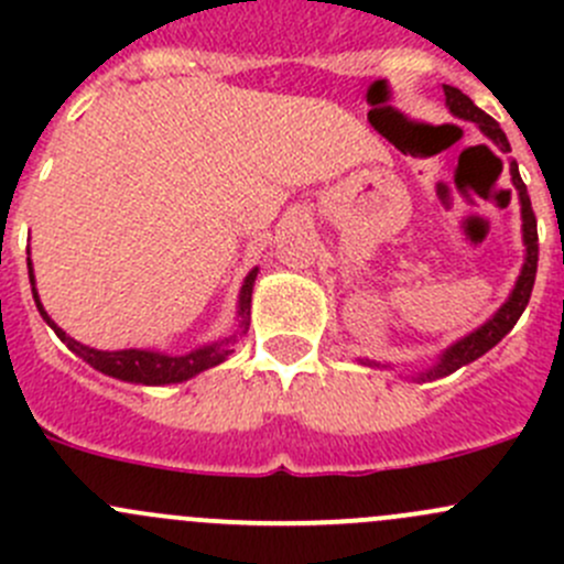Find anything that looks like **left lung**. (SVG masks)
<instances>
[{"mask_svg":"<svg viewBox=\"0 0 564 564\" xmlns=\"http://www.w3.org/2000/svg\"><path fill=\"white\" fill-rule=\"evenodd\" d=\"M445 98H447V106H451V111L456 113L460 119H471V122L480 124L482 133L488 135V139L494 141L497 147H502L505 152H510V144H508V135L502 133V128H499V122L494 117H488L482 108H477L471 104L469 98H466L464 93L456 87H447L445 84ZM510 174H513V185L516 191H519V198H521V218H524V246H527V261H524V270H521L519 275V283H516L513 294H510L508 303L502 305V308L497 311V316L488 318L486 324H482L480 329H475L471 335H466L464 340H458V344H453L451 349L445 351V355L440 357V362H436L431 371H425L423 377L417 379H436V377H447V373L458 371L460 366H466V362L477 360V357L486 355L488 349H494V346L499 344V340L505 338V335L513 329V324L519 322L521 314H524V308L529 305V297H532V286H534V272H538V220H534V213H532V202H529V193H527V185L524 180H521L519 174V163H510Z\"/></svg>","mask_w":564,"mask_h":564,"instance_id":"left-lung-1","label":"left lung"}]
</instances>
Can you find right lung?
Masks as SVG:
<instances>
[{
    "mask_svg": "<svg viewBox=\"0 0 564 564\" xmlns=\"http://www.w3.org/2000/svg\"><path fill=\"white\" fill-rule=\"evenodd\" d=\"M26 267H30V281H32V294H35V303L40 316L51 324L56 335L67 344V349L76 351L84 362H89L93 368H98L100 373H108L113 379H122V382H135V384H174V382H185V379L196 377V373L207 371V368L218 366L224 362L226 357L231 355V340L226 338L224 344H213L204 346V349L191 351V355H158V351H144V349H122V351H98L89 349V346L78 344V340L67 338L54 322H51L48 314L40 305L37 292H35V275H32V261L26 259ZM253 281H256V270L250 272L242 283L240 292V316H242V329H248V318H250V294H253Z\"/></svg>",
    "mask_w": 564,
    "mask_h": 564,
    "instance_id": "1",
    "label": "right lung"
}]
</instances>
